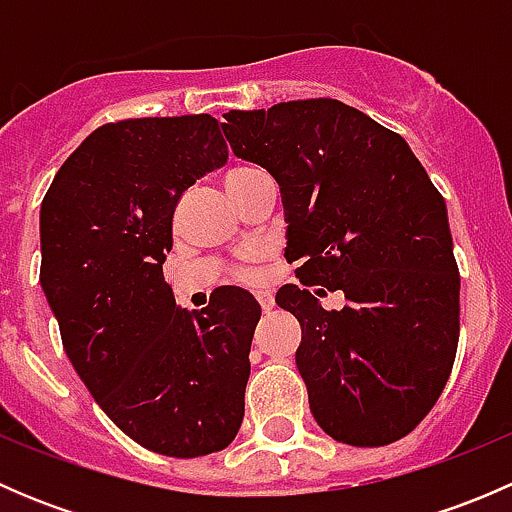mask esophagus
Returning a JSON list of instances; mask_svg holds the SVG:
<instances>
[{
	"instance_id": "1",
	"label": "esophagus",
	"mask_w": 512,
	"mask_h": 512,
	"mask_svg": "<svg viewBox=\"0 0 512 512\" xmlns=\"http://www.w3.org/2000/svg\"><path fill=\"white\" fill-rule=\"evenodd\" d=\"M255 297H257V302H260V307H262V312H272V307H275V297H272V292H265V289H262V292H255Z\"/></svg>"
}]
</instances>
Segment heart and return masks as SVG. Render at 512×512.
<instances>
[{"instance_id":"obj_1","label":"heart","mask_w":512,"mask_h":512,"mask_svg":"<svg viewBox=\"0 0 512 512\" xmlns=\"http://www.w3.org/2000/svg\"><path fill=\"white\" fill-rule=\"evenodd\" d=\"M255 173H260V170L250 168V165H237V168L227 170V175H225L227 193H232V190L240 188V185L247 183V180H250ZM262 260H265V250H262V247H252V250H247L245 255L240 257V262L235 265L232 275L242 282H255L257 277H260V262Z\"/></svg>"}]
</instances>
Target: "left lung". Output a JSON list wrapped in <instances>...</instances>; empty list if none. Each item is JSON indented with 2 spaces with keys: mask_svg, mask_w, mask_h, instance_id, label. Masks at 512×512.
I'll return each instance as SVG.
<instances>
[{
  "mask_svg": "<svg viewBox=\"0 0 512 512\" xmlns=\"http://www.w3.org/2000/svg\"><path fill=\"white\" fill-rule=\"evenodd\" d=\"M237 158L280 183L299 285L275 302L302 327L297 369L324 433L374 448L441 396L461 332L446 200L409 143L337 98L225 113ZM342 291L329 313L317 296Z\"/></svg>",
  "mask_w": 512,
  "mask_h": 512,
  "instance_id": "obj_1",
  "label": "left lung"
}]
</instances>
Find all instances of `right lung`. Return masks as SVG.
I'll return each mask as SVG.
<instances>
[{
    "label": "right lung",
    "instance_id": "obj_1",
    "mask_svg": "<svg viewBox=\"0 0 512 512\" xmlns=\"http://www.w3.org/2000/svg\"><path fill=\"white\" fill-rule=\"evenodd\" d=\"M227 160L208 113L96 128L41 203V272L66 356L103 414L148 451L195 458L240 431L260 304L215 289L200 312L163 280L180 195Z\"/></svg>",
    "mask_w": 512,
    "mask_h": 512
}]
</instances>
